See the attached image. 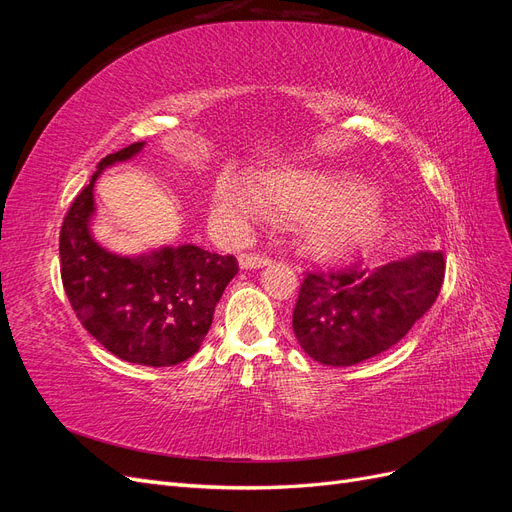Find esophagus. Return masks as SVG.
Instances as JSON below:
<instances>
[{"label":"esophagus","mask_w":512,"mask_h":512,"mask_svg":"<svg viewBox=\"0 0 512 512\" xmlns=\"http://www.w3.org/2000/svg\"><path fill=\"white\" fill-rule=\"evenodd\" d=\"M269 256H265V254H241L239 256V267L241 269H258V267H265V265H269Z\"/></svg>","instance_id":"1"}]
</instances>
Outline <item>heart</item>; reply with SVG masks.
I'll use <instances>...</instances> for the list:
<instances>
[{"label":"heart","instance_id":"1","mask_svg":"<svg viewBox=\"0 0 512 512\" xmlns=\"http://www.w3.org/2000/svg\"><path fill=\"white\" fill-rule=\"evenodd\" d=\"M260 190L239 179L220 181L215 200L220 211L235 218H260L267 203L286 215L316 213L305 226V241L316 252L346 250L374 241L384 226L378 209L352 185L307 168H284L262 175Z\"/></svg>","mask_w":512,"mask_h":512}]
</instances>
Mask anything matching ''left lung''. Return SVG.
Listing matches in <instances>:
<instances>
[{
    "mask_svg": "<svg viewBox=\"0 0 512 512\" xmlns=\"http://www.w3.org/2000/svg\"><path fill=\"white\" fill-rule=\"evenodd\" d=\"M442 252H421L374 271L361 262L307 271L292 312V331L314 361L356 365L395 346L436 303L444 282Z\"/></svg>",
    "mask_w": 512,
    "mask_h": 512,
    "instance_id": "8db88e82",
    "label": "left lung"
}]
</instances>
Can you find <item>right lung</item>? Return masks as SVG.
I'll return each instance as SVG.
<instances>
[{"mask_svg": "<svg viewBox=\"0 0 512 512\" xmlns=\"http://www.w3.org/2000/svg\"><path fill=\"white\" fill-rule=\"evenodd\" d=\"M143 145L106 156L72 200L59 232L61 282L76 318L108 352L128 363L168 367L190 359L203 344L215 305L239 265L235 256L211 254L198 245L115 256L89 235L96 179Z\"/></svg>", "mask_w": 512, "mask_h": 512, "instance_id": "obj_1", "label": "right lung"}]
</instances>
